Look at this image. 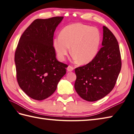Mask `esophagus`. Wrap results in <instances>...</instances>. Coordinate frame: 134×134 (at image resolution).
Instances as JSON below:
<instances>
[{"label":"esophagus","instance_id":"obj_1","mask_svg":"<svg viewBox=\"0 0 134 134\" xmlns=\"http://www.w3.org/2000/svg\"><path fill=\"white\" fill-rule=\"evenodd\" d=\"M67 70L69 72H71V71H72L74 70V67H72V66H71V65H69V66H68V67H67Z\"/></svg>","mask_w":134,"mask_h":134}]
</instances>
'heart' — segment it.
<instances>
[{
    "label": "heart",
    "instance_id": "1",
    "mask_svg": "<svg viewBox=\"0 0 134 134\" xmlns=\"http://www.w3.org/2000/svg\"><path fill=\"white\" fill-rule=\"evenodd\" d=\"M101 35L95 27L81 23L68 25L63 29L60 36L53 40V46L58 58L63 61L70 52L79 64L92 62L98 53Z\"/></svg>",
    "mask_w": 134,
    "mask_h": 134
}]
</instances>
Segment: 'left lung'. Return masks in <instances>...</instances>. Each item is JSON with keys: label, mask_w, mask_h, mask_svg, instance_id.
<instances>
[{"label": "left lung", "mask_w": 134, "mask_h": 134, "mask_svg": "<svg viewBox=\"0 0 134 134\" xmlns=\"http://www.w3.org/2000/svg\"><path fill=\"white\" fill-rule=\"evenodd\" d=\"M102 45L92 62L75 69V89L82 98L87 101H97L108 94L114 87L121 70L117 39L105 26Z\"/></svg>", "instance_id": "obj_1"}]
</instances>
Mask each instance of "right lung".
Segmentation results:
<instances>
[{"mask_svg":"<svg viewBox=\"0 0 134 134\" xmlns=\"http://www.w3.org/2000/svg\"><path fill=\"white\" fill-rule=\"evenodd\" d=\"M63 16L37 19L25 30L15 53L19 87L36 100H43L55 92L68 65L56 58L53 38Z\"/></svg>","mask_w":134,"mask_h":134,"instance_id":"1","label":"right lung"}]
</instances>
